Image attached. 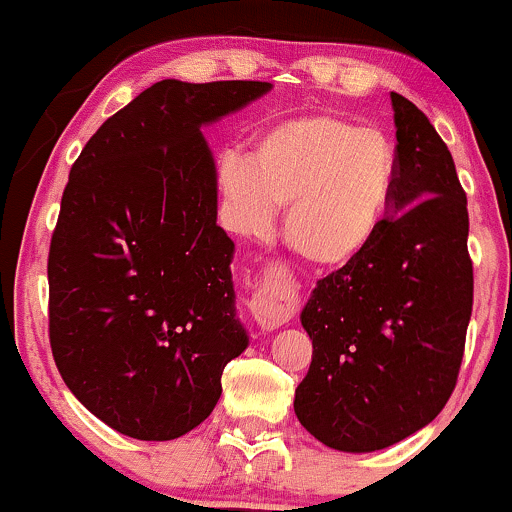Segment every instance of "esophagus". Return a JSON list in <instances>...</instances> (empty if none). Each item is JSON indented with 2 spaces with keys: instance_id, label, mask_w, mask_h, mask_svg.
<instances>
[{
  "instance_id": "34e87169",
  "label": "esophagus",
  "mask_w": 512,
  "mask_h": 512,
  "mask_svg": "<svg viewBox=\"0 0 512 512\" xmlns=\"http://www.w3.org/2000/svg\"><path fill=\"white\" fill-rule=\"evenodd\" d=\"M252 317L264 332H274L291 320L298 308V291L286 276L264 274L248 303Z\"/></svg>"
}]
</instances>
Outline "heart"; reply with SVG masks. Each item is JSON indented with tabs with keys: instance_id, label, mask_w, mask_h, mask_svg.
<instances>
[{
	"instance_id": "1",
	"label": "heart",
	"mask_w": 512,
	"mask_h": 512,
	"mask_svg": "<svg viewBox=\"0 0 512 512\" xmlns=\"http://www.w3.org/2000/svg\"><path fill=\"white\" fill-rule=\"evenodd\" d=\"M228 231L262 238L284 209L281 238L315 269H342L375 243L390 216L397 156L375 127L317 113L269 127L252 163L226 154L216 170Z\"/></svg>"
}]
</instances>
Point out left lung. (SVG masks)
<instances>
[{
  "label": "left lung",
  "mask_w": 512,
  "mask_h": 512,
  "mask_svg": "<svg viewBox=\"0 0 512 512\" xmlns=\"http://www.w3.org/2000/svg\"><path fill=\"white\" fill-rule=\"evenodd\" d=\"M395 216L375 243L317 281L301 325L313 361L298 421L327 448L373 452L431 424L455 390L472 317L467 195L428 117L390 93Z\"/></svg>",
  "instance_id": "left-lung-1"
}]
</instances>
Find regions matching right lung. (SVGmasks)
Listing matches in <instances>:
<instances>
[{
  "mask_svg": "<svg viewBox=\"0 0 512 512\" xmlns=\"http://www.w3.org/2000/svg\"><path fill=\"white\" fill-rule=\"evenodd\" d=\"M269 88L158 81L98 127L69 173L48 257L52 356L72 395L129 438L202 424L226 363L248 349L202 127Z\"/></svg>",
  "mask_w": 512,
  "mask_h": 512,
  "instance_id": "1",
  "label": "right lung"
}]
</instances>
